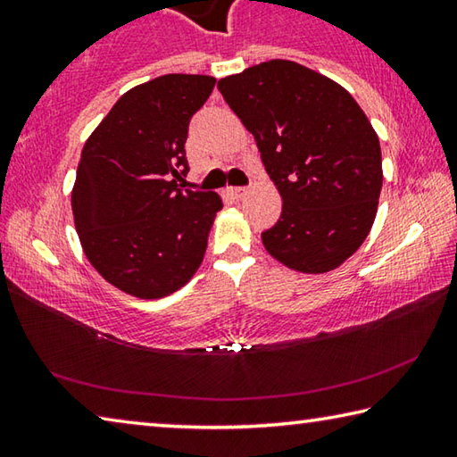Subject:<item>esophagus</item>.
<instances>
[{"instance_id":"34e87169","label":"esophagus","mask_w":457,"mask_h":457,"mask_svg":"<svg viewBox=\"0 0 457 457\" xmlns=\"http://www.w3.org/2000/svg\"><path fill=\"white\" fill-rule=\"evenodd\" d=\"M229 195L236 197V199H242L247 195V187H229Z\"/></svg>"}]
</instances>
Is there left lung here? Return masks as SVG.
<instances>
[{
  "instance_id": "1",
  "label": "left lung",
  "mask_w": 457,
  "mask_h": 457,
  "mask_svg": "<svg viewBox=\"0 0 457 457\" xmlns=\"http://www.w3.org/2000/svg\"><path fill=\"white\" fill-rule=\"evenodd\" d=\"M256 138L282 213L262 242L304 274L349 260L373 226L383 185L381 145L340 84L290 60H270L218 82Z\"/></svg>"
}]
</instances>
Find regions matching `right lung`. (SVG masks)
I'll return each mask as SVG.
<instances>
[{
    "label": "right lung",
    "instance_id": "1",
    "mask_svg": "<svg viewBox=\"0 0 457 457\" xmlns=\"http://www.w3.org/2000/svg\"><path fill=\"white\" fill-rule=\"evenodd\" d=\"M213 76L165 74L125 92L84 143L72 189L82 250L106 282L137 298H163L197 272L223 204L179 189L189 120Z\"/></svg>",
    "mask_w": 457,
    "mask_h": 457
}]
</instances>
